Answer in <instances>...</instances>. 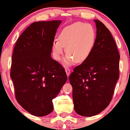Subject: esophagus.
Here are the masks:
<instances>
[{
	"mask_svg": "<svg viewBox=\"0 0 130 130\" xmlns=\"http://www.w3.org/2000/svg\"><path fill=\"white\" fill-rule=\"evenodd\" d=\"M65 71H66V74H67V76H68V77L69 75H70V73H71L70 69H69V68H66Z\"/></svg>",
	"mask_w": 130,
	"mask_h": 130,
	"instance_id": "34e87169",
	"label": "esophagus"
}]
</instances>
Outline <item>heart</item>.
<instances>
[{"mask_svg": "<svg viewBox=\"0 0 130 130\" xmlns=\"http://www.w3.org/2000/svg\"><path fill=\"white\" fill-rule=\"evenodd\" d=\"M96 31L90 24L76 22L66 26L60 32L59 40L52 43V52L55 59H61L64 51L67 53L64 59L65 66H70L75 60L81 63L88 58L94 47Z\"/></svg>", "mask_w": 130, "mask_h": 130, "instance_id": "heart-1", "label": "heart"}]
</instances>
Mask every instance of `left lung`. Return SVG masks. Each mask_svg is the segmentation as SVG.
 Instances as JSON below:
<instances>
[{
  "instance_id": "1",
  "label": "left lung",
  "mask_w": 130,
  "mask_h": 130,
  "mask_svg": "<svg viewBox=\"0 0 130 130\" xmlns=\"http://www.w3.org/2000/svg\"><path fill=\"white\" fill-rule=\"evenodd\" d=\"M95 43L90 56L73 69L69 78L74 110L82 116L99 114L109 106L119 76V56L110 31L95 20Z\"/></svg>"
}]
</instances>
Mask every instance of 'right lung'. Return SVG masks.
<instances>
[{"mask_svg": "<svg viewBox=\"0 0 130 130\" xmlns=\"http://www.w3.org/2000/svg\"><path fill=\"white\" fill-rule=\"evenodd\" d=\"M61 22H34L21 33L14 48L11 78L16 99L35 116L52 112V99L67 80L64 69L51 57L52 43Z\"/></svg>", "mask_w": 130, "mask_h": 130, "instance_id": "1", "label": "right lung"}]
</instances>
